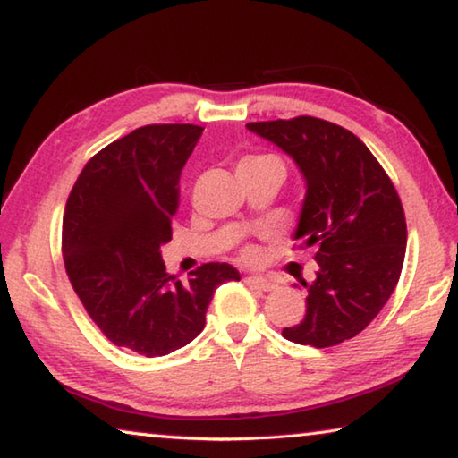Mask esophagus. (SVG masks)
<instances>
[{"mask_svg":"<svg viewBox=\"0 0 458 458\" xmlns=\"http://www.w3.org/2000/svg\"><path fill=\"white\" fill-rule=\"evenodd\" d=\"M246 283L259 291H273L276 286L273 281H268L265 276H246Z\"/></svg>","mask_w":458,"mask_h":458,"instance_id":"34e87169","label":"esophagus"}]
</instances>
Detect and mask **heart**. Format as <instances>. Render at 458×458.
I'll use <instances>...</instances> for the list:
<instances>
[{
	"label": "heart",
	"instance_id": "heart-1",
	"mask_svg": "<svg viewBox=\"0 0 458 458\" xmlns=\"http://www.w3.org/2000/svg\"><path fill=\"white\" fill-rule=\"evenodd\" d=\"M260 164H281L273 155H250V157H244L240 161V165H260ZM244 257L250 259L252 250H244Z\"/></svg>",
	"mask_w": 458,
	"mask_h": 458
}]
</instances>
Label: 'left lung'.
Segmentation results:
<instances>
[{"instance_id": "1", "label": "left lung", "mask_w": 458, "mask_h": 458, "mask_svg": "<svg viewBox=\"0 0 458 458\" xmlns=\"http://www.w3.org/2000/svg\"><path fill=\"white\" fill-rule=\"evenodd\" d=\"M252 133L289 153L307 182L294 240L315 246L317 278L307 313L283 337L331 347L358 335L398 284L406 254V218L384 167L352 131L317 117L248 123Z\"/></svg>"}]
</instances>
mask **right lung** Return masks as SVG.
Instances as JSON below:
<instances>
[{
    "mask_svg": "<svg viewBox=\"0 0 458 458\" xmlns=\"http://www.w3.org/2000/svg\"><path fill=\"white\" fill-rule=\"evenodd\" d=\"M201 131L145 125L106 145L84 165L62 218V257L81 303L108 341L147 358L196 339L218 284L240 281L228 262H206L183 284L161 260Z\"/></svg>",
    "mask_w": 458,
    "mask_h": 458,
    "instance_id": "add662e5",
    "label": "right lung"
}]
</instances>
